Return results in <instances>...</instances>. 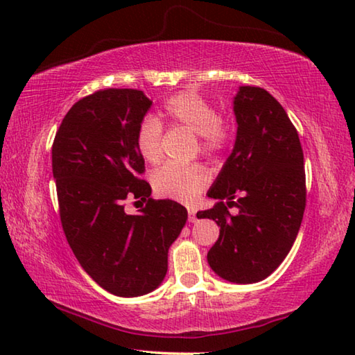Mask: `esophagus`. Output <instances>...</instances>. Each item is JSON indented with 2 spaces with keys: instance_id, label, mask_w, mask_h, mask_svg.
I'll list each match as a JSON object with an SVG mask.
<instances>
[{
  "instance_id": "esophagus-1",
  "label": "esophagus",
  "mask_w": 355,
  "mask_h": 355,
  "mask_svg": "<svg viewBox=\"0 0 355 355\" xmlns=\"http://www.w3.org/2000/svg\"><path fill=\"white\" fill-rule=\"evenodd\" d=\"M196 213H197L196 209H192V208L188 209V220H189V222H196V220H197Z\"/></svg>"
}]
</instances>
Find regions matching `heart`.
Masks as SVG:
<instances>
[{
    "mask_svg": "<svg viewBox=\"0 0 355 355\" xmlns=\"http://www.w3.org/2000/svg\"><path fill=\"white\" fill-rule=\"evenodd\" d=\"M171 123L188 128L200 136L205 152H222L233 141L235 127L230 120L219 117L211 101L200 94L186 91L173 95L164 105ZM136 148L150 164L163 158V125L155 116H146L136 131ZM209 172L202 164L167 163L153 173V188L159 196L178 202H191L209 183Z\"/></svg>",
    "mask_w": 355,
    "mask_h": 355,
    "instance_id": "heart-1",
    "label": "heart"
}]
</instances>
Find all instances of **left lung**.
I'll return each mask as SVG.
<instances>
[{
	"instance_id": "left-lung-1",
	"label": "left lung",
	"mask_w": 355,
	"mask_h": 355,
	"mask_svg": "<svg viewBox=\"0 0 355 355\" xmlns=\"http://www.w3.org/2000/svg\"><path fill=\"white\" fill-rule=\"evenodd\" d=\"M233 111L235 147L208 191L218 203L197 218L220 227L207 255L213 271L233 284H255L279 268L296 241L307 197L304 153L288 114L264 89L239 87ZM232 206L236 215L227 211Z\"/></svg>"
}]
</instances>
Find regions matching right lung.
<instances>
[{
  "mask_svg": "<svg viewBox=\"0 0 355 355\" xmlns=\"http://www.w3.org/2000/svg\"><path fill=\"white\" fill-rule=\"evenodd\" d=\"M152 106L137 89L97 91L70 107L51 148L59 216L84 271L120 297L153 291L167 272V252L188 219L183 205L155 200L142 180L136 131ZM146 200L137 215L124 200Z\"/></svg>",
  "mask_w": 355,
  "mask_h": 355,
  "instance_id": "add662e5",
  "label": "right lung"
}]
</instances>
